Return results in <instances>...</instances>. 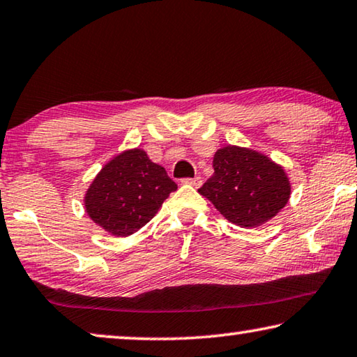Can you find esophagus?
I'll return each instance as SVG.
<instances>
[{
  "label": "esophagus",
  "instance_id": "1",
  "mask_svg": "<svg viewBox=\"0 0 357 357\" xmlns=\"http://www.w3.org/2000/svg\"><path fill=\"white\" fill-rule=\"evenodd\" d=\"M183 183L192 185V188H200L203 181L200 176H197V178H185V179H183Z\"/></svg>",
  "mask_w": 357,
  "mask_h": 357
}]
</instances>
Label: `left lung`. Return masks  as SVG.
<instances>
[{"instance_id":"left-lung-1","label":"left lung","mask_w":357,"mask_h":357,"mask_svg":"<svg viewBox=\"0 0 357 357\" xmlns=\"http://www.w3.org/2000/svg\"><path fill=\"white\" fill-rule=\"evenodd\" d=\"M213 168V176L199 194L229 222L243 229L260 227L289 202L287 173L262 152L229 144L216 151Z\"/></svg>"}]
</instances>
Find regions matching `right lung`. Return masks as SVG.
Segmentation results:
<instances>
[{
    "instance_id": "obj_1",
    "label": "right lung",
    "mask_w": 357,
    "mask_h": 357,
    "mask_svg": "<svg viewBox=\"0 0 357 357\" xmlns=\"http://www.w3.org/2000/svg\"><path fill=\"white\" fill-rule=\"evenodd\" d=\"M178 189L165 168L146 151L127 149L100 169L84 197L89 218L112 236H128L155 216L168 195Z\"/></svg>"
}]
</instances>
